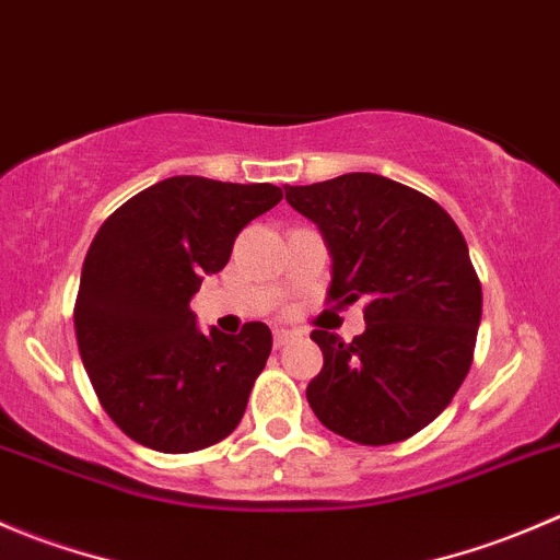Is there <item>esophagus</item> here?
<instances>
[{
	"mask_svg": "<svg viewBox=\"0 0 560 560\" xmlns=\"http://www.w3.org/2000/svg\"><path fill=\"white\" fill-rule=\"evenodd\" d=\"M292 339H295V334H292V330H287V328H276V330H273L276 347H284L287 341H292Z\"/></svg>",
	"mask_w": 560,
	"mask_h": 560,
	"instance_id": "esophagus-1",
	"label": "esophagus"
}]
</instances>
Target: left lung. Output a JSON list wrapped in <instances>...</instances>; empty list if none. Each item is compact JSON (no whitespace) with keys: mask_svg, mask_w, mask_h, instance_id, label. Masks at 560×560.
Here are the masks:
<instances>
[{"mask_svg":"<svg viewBox=\"0 0 560 560\" xmlns=\"http://www.w3.org/2000/svg\"><path fill=\"white\" fill-rule=\"evenodd\" d=\"M330 252V301L366 295L352 341L312 330L323 369L314 416L361 446L412 438L448 407L474 361L481 284L452 215L424 194L369 172L284 186Z\"/></svg>","mask_w":560,"mask_h":560,"instance_id":"8db88e82","label":"left lung"}]
</instances>
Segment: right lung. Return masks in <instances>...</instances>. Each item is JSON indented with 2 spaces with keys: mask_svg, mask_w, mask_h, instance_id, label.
Masks as SVG:
<instances>
[{
  "mask_svg": "<svg viewBox=\"0 0 560 560\" xmlns=\"http://www.w3.org/2000/svg\"><path fill=\"white\" fill-rule=\"evenodd\" d=\"M279 202L270 183L180 175L136 194L97 230L81 268L75 341L103 410L130 441L188 454L241 424L270 328L202 334L188 303L230 262L237 232Z\"/></svg>",
  "mask_w": 560,
  "mask_h": 560,
  "instance_id": "add662e5",
  "label": "right lung"
}]
</instances>
